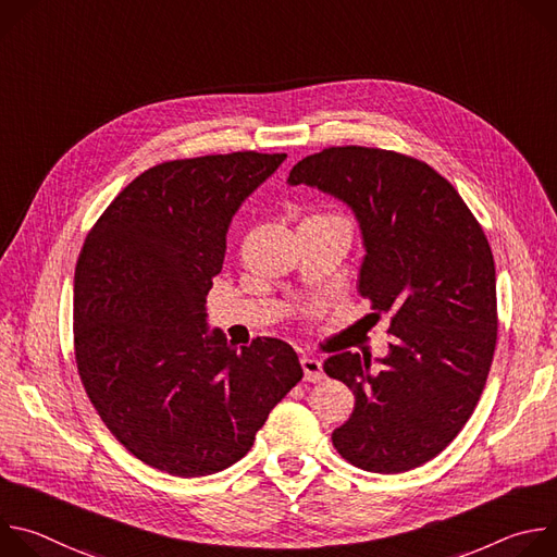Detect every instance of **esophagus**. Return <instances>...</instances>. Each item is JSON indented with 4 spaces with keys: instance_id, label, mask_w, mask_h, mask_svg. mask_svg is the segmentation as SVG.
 <instances>
[{
    "instance_id": "obj_1",
    "label": "esophagus",
    "mask_w": 557,
    "mask_h": 557,
    "mask_svg": "<svg viewBox=\"0 0 557 557\" xmlns=\"http://www.w3.org/2000/svg\"><path fill=\"white\" fill-rule=\"evenodd\" d=\"M301 368H304V379L310 381V383H317V381H322L326 376L324 368H322V361L314 359V357H301Z\"/></svg>"
}]
</instances>
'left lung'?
<instances>
[{
  "label": "left lung",
  "instance_id": "left-lung-1",
  "mask_svg": "<svg viewBox=\"0 0 557 557\" xmlns=\"http://www.w3.org/2000/svg\"><path fill=\"white\" fill-rule=\"evenodd\" d=\"M352 207L366 245L359 295L392 312L381 368L357 352L324 372L355 392L333 445L374 473L414 469L441 454L469 421L498 339L496 267L481 222L428 163L379 147H326L290 170Z\"/></svg>",
  "mask_w": 557,
  "mask_h": 557
}]
</instances>
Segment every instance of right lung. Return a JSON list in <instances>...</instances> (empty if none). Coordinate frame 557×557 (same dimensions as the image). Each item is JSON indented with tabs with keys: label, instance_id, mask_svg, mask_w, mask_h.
Instances as JSON below:
<instances>
[{
	"label": "right lung",
	"instance_id": "right-lung-1",
	"mask_svg": "<svg viewBox=\"0 0 557 557\" xmlns=\"http://www.w3.org/2000/svg\"><path fill=\"white\" fill-rule=\"evenodd\" d=\"M286 153L176 158L136 176L90 228L74 271V359L90 404L138 460L181 479L226 469L301 381L297 352L207 333L226 228Z\"/></svg>",
	"mask_w": 557,
	"mask_h": 557
}]
</instances>
